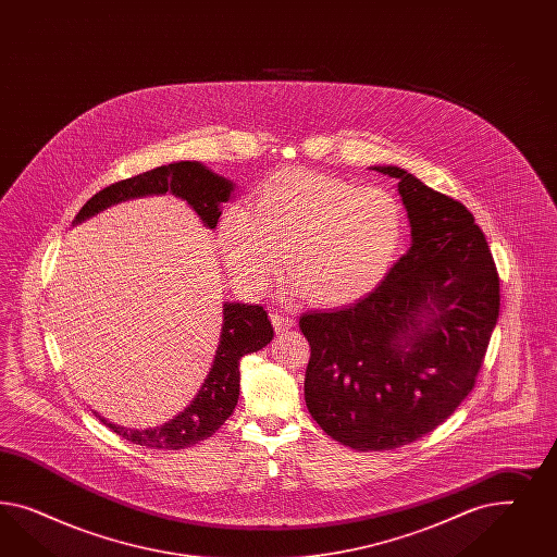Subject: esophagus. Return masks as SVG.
Here are the masks:
<instances>
[{"label": "esophagus", "mask_w": 557, "mask_h": 557, "mask_svg": "<svg viewBox=\"0 0 557 557\" xmlns=\"http://www.w3.org/2000/svg\"><path fill=\"white\" fill-rule=\"evenodd\" d=\"M271 322H273V329H275V333H286L289 331L296 321L292 319V317H286V314H282V312H273L271 314Z\"/></svg>", "instance_id": "1"}]
</instances>
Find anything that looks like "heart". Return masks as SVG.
<instances>
[{"label":"heart","instance_id":"b5f03b06","mask_svg":"<svg viewBox=\"0 0 557 557\" xmlns=\"http://www.w3.org/2000/svg\"><path fill=\"white\" fill-rule=\"evenodd\" d=\"M406 233L400 200L384 187H357L308 169H284L263 182L253 212L233 203L219 245L236 282L261 292L287 273L306 302L343 306L377 286Z\"/></svg>","mask_w":557,"mask_h":557}]
</instances>
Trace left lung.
<instances>
[{
  "instance_id": "1",
  "label": "left lung",
  "mask_w": 557,
  "mask_h": 557,
  "mask_svg": "<svg viewBox=\"0 0 557 557\" xmlns=\"http://www.w3.org/2000/svg\"><path fill=\"white\" fill-rule=\"evenodd\" d=\"M412 245L366 298L300 317L310 343L312 419L357 451H384L437 429L470 394L500 310L486 236L454 198L400 168Z\"/></svg>"
}]
</instances>
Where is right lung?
I'll use <instances>...</instances> for the list:
<instances>
[{
  "label": "right lung",
  "mask_w": 557,
  "mask_h": 557,
  "mask_svg": "<svg viewBox=\"0 0 557 557\" xmlns=\"http://www.w3.org/2000/svg\"><path fill=\"white\" fill-rule=\"evenodd\" d=\"M165 191L184 198L198 212L208 228H216L222 214V202H228L233 184L200 163L180 161L103 187L84 203L73 222L89 219L112 203ZM222 314V333L212 370L203 380V386L191 400V405L182 414L147 431L116 426L103 421L101 417L100 421L108 424L120 437L151 449H184L196 445L198 441L212 437L235 410L240 380V357L263 349L273 338V326L263 306L224 304Z\"/></svg>",
  "instance_id": "right-lung-1"
}]
</instances>
